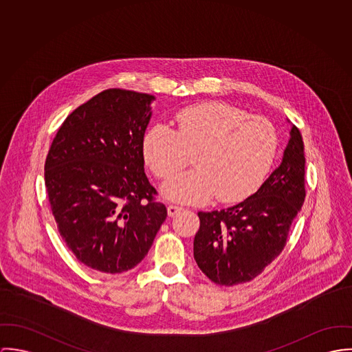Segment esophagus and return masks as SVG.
I'll return each mask as SVG.
<instances>
[{
	"label": "esophagus",
	"instance_id": "obj_1",
	"mask_svg": "<svg viewBox=\"0 0 352 352\" xmlns=\"http://www.w3.org/2000/svg\"><path fill=\"white\" fill-rule=\"evenodd\" d=\"M182 210V208L181 206H177V205H168L167 206V214L170 216V217H173V216H175L178 212H181Z\"/></svg>",
	"mask_w": 352,
	"mask_h": 352
}]
</instances>
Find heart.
<instances>
[{"label": "heart", "mask_w": 352, "mask_h": 352, "mask_svg": "<svg viewBox=\"0 0 352 352\" xmlns=\"http://www.w3.org/2000/svg\"><path fill=\"white\" fill-rule=\"evenodd\" d=\"M177 126L157 124L143 142L144 159L159 178H168L195 154V170L178 174L162 186L175 202L212 199L234 202L254 193L269 173L278 148L273 124L248 116L224 102H204L182 109Z\"/></svg>", "instance_id": "heart-1"}]
</instances>
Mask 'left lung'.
Returning a JSON list of instances; mask_svg holds the SVG:
<instances>
[{
  "label": "left lung",
  "mask_w": 352,
  "mask_h": 352,
  "mask_svg": "<svg viewBox=\"0 0 352 352\" xmlns=\"http://www.w3.org/2000/svg\"><path fill=\"white\" fill-rule=\"evenodd\" d=\"M304 201V142L292 125L280 164L254 195L227 209L198 212V267L221 286L252 280L282 252Z\"/></svg>",
  "instance_id": "1"
}]
</instances>
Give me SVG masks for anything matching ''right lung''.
<instances>
[{
	"mask_svg": "<svg viewBox=\"0 0 352 352\" xmlns=\"http://www.w3.org/2000/svg\"><path fill=\"white\" fill-rule=\"evenodd\" d=\"M154 100L122 89L98 93L63 121L45 159L58 231L79 262L101 273L139 265L167 217L144 173Z\"/></svg>",
	"mask_w": 352,
	"mask_h": 352,
	"instance_id": "right-lung-1",
	"label": "right lung"
}]
</instances>
